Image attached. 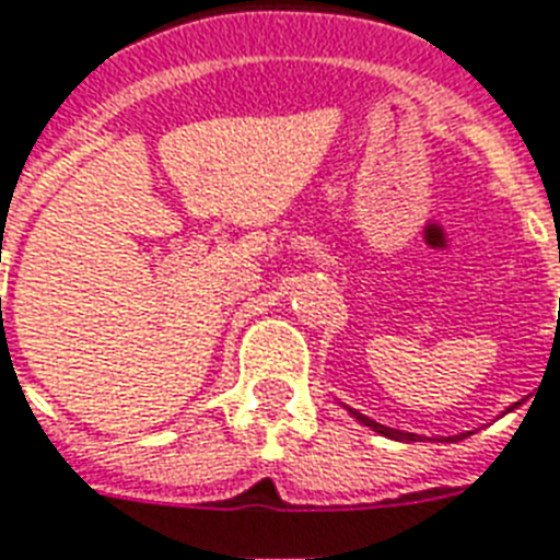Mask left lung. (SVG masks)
Instances as JSON below:
<instances>
[{"label":"left lung","instance_id":"obj_1","mask_svg":"<svg viewBox=\"0 0 560 560\" xmlns=\"http://www.w3.org/2000/svg\"><path fill=\"white\" fill-rule=\"evenodd\" d=\"M350 413L355 416V419H358V422H361V424H366V428H373V431H375V433H382V436H390V440H399V442H416V440H422V436H416V433L396 431V428H384V424L373 422V419H366V416L355 413V410H350ZM465 436H468V433H459V436H448V440H445V442H457V440H465Z\"/></svg>","mask_w":560,"mask_h":560}]
</instances>
